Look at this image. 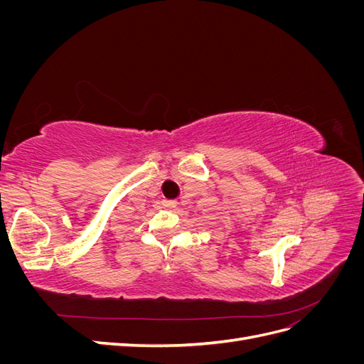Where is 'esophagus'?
Segmentation results:
<instances>
[{
	"instance_id": "esophagus-1",
	"label": "esophagus",
	"mask_w": 364,
	"mask_h": 364,
	"mask_svg": "<svg viewBox=\"0 0 364 364\" xmlns=\"http://www.w3.org/2000/svg\"><path fill=\"white\" fill-rule=\"evenodd\" d=\"M162 205L167 209H174L176 206H178V202H176V200H164Z\"/></svg>"
}]
</instances>
